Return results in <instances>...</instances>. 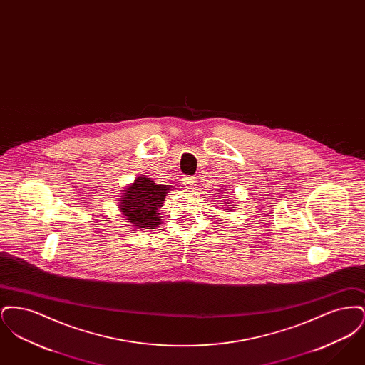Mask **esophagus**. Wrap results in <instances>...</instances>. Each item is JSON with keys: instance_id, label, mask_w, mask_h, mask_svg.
<instances>
[{"instance_id": "obj_1", "label": "esophagus", "mask_w": 365, "mask_h": 365, "mask_svg": "<svg viewBox=\"0 0 365 365\" xmlns=\"http://www.w3.org/2000/svg\"><path fill=\"white\" fill-rule=\"evenodd\" d=\"M183 182H185V186H187V187H191V189L197 187V183H198L195 178H189V176H187V178H185V180H183Z\"/></svg>"}]
</instances>
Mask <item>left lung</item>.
I'll use <instances>...</instances> for the list:
<instances>
[{
  "label": "left lung",
  "mask_w": 365,
  "mask_h": 365,
  "mask_svg": "<svg viewBox=\"0 0 365 365\" xmlns=\"http://www.w3.org/2000/svg\"><path fill=\"white\" fill-rule=\"evenodd\" d=\"M225 192H226V191H225ZM223 198H225V197H223ZM222 208H223V210H226V212H230V210H232V208H234V205H230V204H228V202H225V205H223V207H222Z\"/></svg>",
  "instance_id": "obj_1"
}]
</instances>
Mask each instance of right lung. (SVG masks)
Here are the masks:
<instances>
[{"label":"right lung","mask_w":365,"mask_h":365,"mask_svg":"<svg viewBox=\"0 0 365 365\" xmlns=\"http://www.w3.org/2000/svg\"><path fill=\"white\" fill-rule=\"evenodd\" d=\"M168 185H156L155 180L145 175L138 176L134 183L122 190L119 207L125 220L139 230L155 228L161 225L158 209L163 207Z\"/></svg>","instance_id":"obj_1"}]
</instances>
